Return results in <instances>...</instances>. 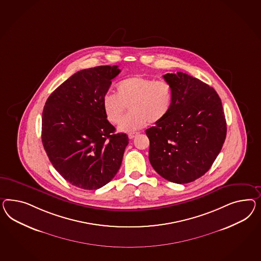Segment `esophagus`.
Segmentation results:
<instances>
[{
  "instance_id": "34e87169",
  "label": "esophagus",
  "mask_w": 261,
  "mask_h": 261,
  "mask_svg": "<svg viewBox=\"0 0 261 261\" xmlns=\"http://www.w3.org/2000/svg\"><path fill=\"white\" fill-rule=\"evenodd\" d=\"M138 135H139L138 132H131V133H129V134H128V137H129V139H130V140H132V139H134L135 137H137Z\"/></svg>"
}]
</instances>
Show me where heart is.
Instances as JSON below:
<instances>
[{
    "label": "heart",
    "mask_w": 261,
    "mask_h": 261,
    "mask_svg": "<svg viewBox=\"0 0 261 261\" xmlns=\"http://www.w3.org/2000/svg\"><path fill=\"white\" fill-rule=\"evenodd\" d=\"M173 101L171 85L163 81L133 76L117 85V94L103 96L102 106L107 120L118 123L127 106L131 113L121 120L118 129L131 132L145 126L149 121L158 123L169 113Z\"/></svg>",
    "instance_id": "obj_1"
}]
</instances>
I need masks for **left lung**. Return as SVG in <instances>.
Returning a JSON list of instances; mask_svg holds the SVG:
<instances>
[{
	"label": "left lung",
	"instance_id": "obj_1",
	"mask_svg": "<svg viewBox=\"0 0 261 261\" xmlns=\"http://www.w3.org/2000/svg\"><path fill=\"white\" fill-rule=\"evenodd\" d=\"M173 101L167 116L145 131L149 161L175 184H189L211 168L226 138L225 115L216 90L182 72L163 76Z\"/></svg>",
	"mask_w": 261,
	"mask_h": 261
}]
</instances>
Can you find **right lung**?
Masks as SVG:
<instances>
[{
  "label": "right lung",
  "mask_w": 261,
  "mask_h": 261,
  "mask_svg": "<svg viewBox=\"0 0 261 261\" xmlns=\"http://www.w3.org/2000/svg\"><path fill=\"white\" fill-rule=\"evenodd\" d=\"M118 65L77 71L48 97L43 107L42 141L53 167L85 190L110 182L120 169L128 137L115 134L102 99Z\"/></svg>",
  "instance_id": "add662e5"
}]
</instances>
